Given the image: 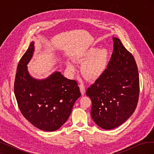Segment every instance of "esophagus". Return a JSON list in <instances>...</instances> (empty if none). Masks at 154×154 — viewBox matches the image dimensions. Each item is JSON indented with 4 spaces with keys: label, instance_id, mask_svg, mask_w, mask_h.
Segmentation results:
<instances>
[{
    "label": "esophagus",
    "instance_id": "obj_1",
    "mask_svg": "<svg viewBox=\"0 0 154 154\" xmlns=\"http://www.w3.org/2000/svg\"><path fill=\"white\" fill-rule=\"evenodd\" d=\"M79 87H80V92L82 93V94L83 95L85 93V85L83 84V83H80L79 85Z\"/></svg>",
    "mask_w": 154,
    "mask_h": 154
}]
</instances>
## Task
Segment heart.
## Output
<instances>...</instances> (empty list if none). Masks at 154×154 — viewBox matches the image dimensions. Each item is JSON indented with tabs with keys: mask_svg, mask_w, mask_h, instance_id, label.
<instances>
[{
	"mask_svg": "<svg viewBox=\"0 0 154 154\" xmlns=\"http://www.w3.org/2000/svg\"><path fill=\"white\" fill-rule=\"evenodd\" d=\"M109 59V51L106 48L97 49L91 48L82 54L79 60L84 62L81 66L83 76L88 80H92L99 78L106 69ZM67 69L73 72L75 67L71 62L67 63Z\"/></svg>",
	"mask_w": 154,
	"mask_h": 154,
	"instance_id": "heart-1",
	"label": "heart"
}]
</instances>
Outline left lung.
<instances>
[{
	"label": "left lung",
	"mask_w": 154,
	"mask_h": 154,
	"mask_svg": "<svg viewBox=\"0 0 154 154\" xmlns=\"http://www.w3.org/2000/svg\"><path fill=\"white\" fill-rule=\"evenodd\" d=\"M114 49L107 68L87 89L92 101L91 115L105 130L119 127L132 115L139 96L138 69L132 54L114 37Z\"/></svg>",
	"instance_id": "obj_1"
}]
</instances>
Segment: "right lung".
I'll use <instances>...</instances> for the list:
<instances>
[{"mask_svg":"<svg viewBox=\"0 0 154 154\" xmlns=\"http://www.w3.org/2000/svg\"><path fill=\"white\" fill-rule=\"evenodd\" d=\"M34 51L31 43L18 64L14 92L22 114L38 128L51 132L66 123L73 105L81 96L76 81L55 72L45 80L32 78L27 64Z\"/></svg>","mask_w":154,"mask_h":154,"instance_id":"add662e5","label":"right lung"}]
</instances>
